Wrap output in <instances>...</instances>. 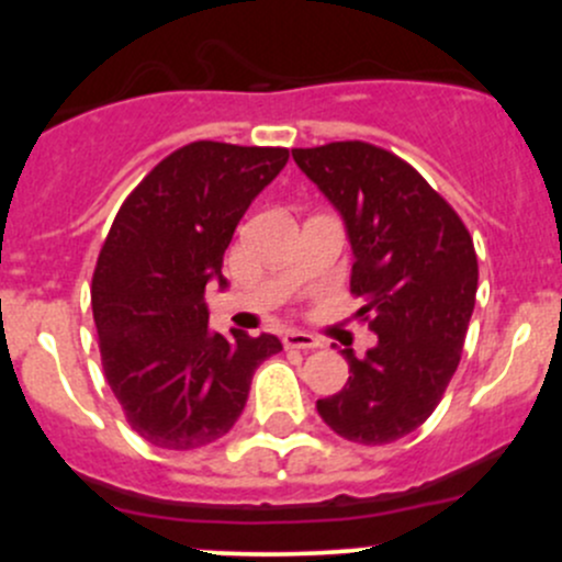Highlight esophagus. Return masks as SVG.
Returning a JSON list of instances; mask_svg holds the SVG:
<instances>
[{
    "mask_svg": "<svg viewBox=\"0 0 562 562\" xmlns=\"http://www.w3.org/2000/svg\"><path fill=\"white\" fill-rule=\"evenodd\" d=\"M282 345L291 350H313V348H321V339L313 337V334L307 331H285V337H282Z\"/></svg>",
    "mask_w": 562,
    "mask_h": 562,
    "instance_id": "34e87169",
    "label": "esophagus"
}]
</instances>
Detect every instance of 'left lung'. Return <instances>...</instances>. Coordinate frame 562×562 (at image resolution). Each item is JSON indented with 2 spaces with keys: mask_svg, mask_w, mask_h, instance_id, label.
I'll return each instance as SVG.
<instances>
[{
  "mask_svg": "<svg viewBox=\"0 0 562 562\" xmlns=\"http://www.w3.org/2000/svg\"><path fill=\"white\" fill-rule=\"evenodd\" d=\"M293 160L342 214L353 249L350 293L378 345L317 400L345 440L383 446L422 427L454 378L475 307L479 260L468 228L422 173L381 146L334 140Z\"/></svg>",
  "mask_w": 562,
  "mask_h": 562,
  "instance_id": "obj_1",
  "label": "left lung"
}]
</instances>
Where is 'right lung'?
I'll use <instances>...</instances> for the list:
<instances>
[{"label": "right lung", "instance_id": "right-lung-1", "mask_svg": "<svg viewBox=\"0 0 562 562\" xmlns=\"http://www.w3.org/2000/svg\"><path fill=\"white\" fill-rule=\"evenodd\" d=\"M282 146L195 140L157 162L119 209L92 277L105 381L151 446L190 451L223 438L245 411L274 334L209 328L206 285L260 190L285 168Z\"/></svg>", "mask_w": 562, "mask_h": 562}]
</instances>
